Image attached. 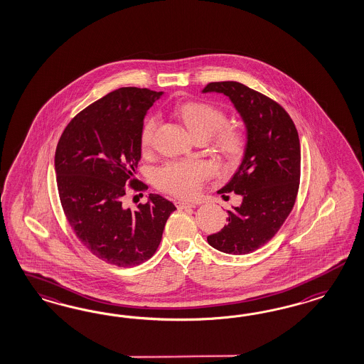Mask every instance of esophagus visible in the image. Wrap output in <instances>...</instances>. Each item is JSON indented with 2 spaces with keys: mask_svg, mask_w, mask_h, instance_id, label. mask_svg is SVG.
<instances>
[{
  "mask_svg": "<svg viewBox=\"0 0 364 364\" xmlns=\"http://www.w3.org/2000/svg\"><path fill=\"white\" fill-rule=\"evenodd\" d=\"M177 210H188V208H195L196 204L193 203H186V201H176Z\"/></svg>",
  "mask_w": 364,
  "mask_h": 364,
  "instance_id": "34e87169",
  "label": "esophagus"
}]
</instances>
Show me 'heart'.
I'll return each mask as SVG.
<instances>
[{
    "label": "heart",
    "instance_id": "heart-1",
    "mask_svg": "<svg viewBox=\"0 0 364 364\" xmlns=\"http://www.w3.org/2000/svg\"><path fill=\"white\" fill-rule=\"evenodd\" d=\"M177 113L193 137H210L227 122L224 110L216 105L200 101H189L177 107ZM157 127V117L151 116L144 122L141 129V146L148 148ZM220 154L230 161H235L242 152V133L236 128L224 127L216 139ZM210 166L204 161H171L154 172V183L161 191L176 196H193L201 186V181L210 176Z\"/></svg>",
    "mask_w": 364,
    "mask_h": 364
}]
</instances>
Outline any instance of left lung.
Wrapping results in <instances>:
<instances>
[{"mask_svg": "<svg viewBox=\"0 0 364 364\" xmlns=\"http://www.w3.org/2000/svg\"><path fill=\"white\" fill-rule=\"evenodd\" d=\"M210 92L231 100L247 143L242 164L219 191L240 195L242 204L228 210V224L207 240L224 254H251L275 236L294 208L300 181L298 131L280 104L240 82H210L203 93Z\"/></svg>", "mask_w": 364, "mask_h": 364, "instance_id": "1", "label": "left lung"}]
</instances>
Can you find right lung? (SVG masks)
Masks as SVG:
<instances>
[{"instance_id": "add662e5", "label": "right lung", "mask_w": 364, "mask_h": 364, "mask_svg": "<svg viewBox=\"0 0 364 364\" xmlns=\"http://www.w3.org/2000/svg\"><path fill=\"white\" fill-rule=\"evenodd\" d=\"M161 96L163 92L146 88L116 89L75 116L55 148L57 188L66 220L78 240L109 264L134 267L151 259L176 210L154 193L136 210L122 204L127 184L143 189L136 169L144 117Z\"/></svg>"}]
</instances>
